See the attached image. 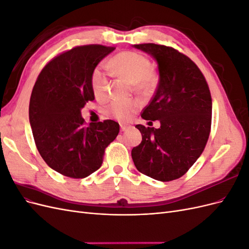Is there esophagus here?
I'll use <instances>...</instances> for the list:
<instances>
[{
    "instance_id": "34e87169",
    "label": "esophagus",
    "mask_w": 249,
    "mask_h": 249,
    "mask_svg": "<svg viewBox=\"0 0 249 249\" xmlns=\"http://www.w3.org/2000/svg\"><path fill=\"white\" fill-rule=\"evenodd\" d=\"M129 125H126V124H120V131H122V132H125V131H127V130H129Z\"/></svg>"
}]
</instances>
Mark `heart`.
Returning <instances> with one entry per match:
<instances>
[{"label": "heart", "instance_id": "heart-1", "mask_svg": "<svg viewBox=\"0 0 249 249\" xmlns=\"http://www.w3.org/2000/svg\"><path fill=\"white\" fill-rule=\"evenodd\" d=\"M109 69L118 76L135 83L139 91H148L153 87L152 64L140 54L134 52H124L113 57L109 63ZM91 86L94 95L105 99L109 90L108 71L103 65H99L91 76ZM139 104L136 101H113L109 106V112L117 119L125 122L136 112Z\"/></svg>", "mask_w": 249, "mask_h": 249}]
</instances>
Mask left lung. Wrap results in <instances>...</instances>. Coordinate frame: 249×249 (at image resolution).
Returning a JSON list of instances; mask_svg holds the SVG:
<instances>
[{"instance_id": "obj_1", "label": "left lung", "mask_w": 249, "mask_h": 249, "mask_svg": "<svg viewBox=\"0 0 249 249\" xmlns=\"http://www.w3.org/2000/svg\"><path fill=\"white\" fill-rule=\"evenodd\" d=\"M134 48L157 61L159 84L141 117L161 125H136L142 141L132 149V159L143 175L169 182L184 176L205 149L212 122L210 89L197 65L173 48L155 43Z\"/></svg>"}]
</instances>
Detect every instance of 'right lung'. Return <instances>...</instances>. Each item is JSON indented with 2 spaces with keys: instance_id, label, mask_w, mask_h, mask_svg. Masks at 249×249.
Listing matches in <instances>:
<instances>
[{
  "instance_id": "right-lung-1",
  "label": "right lung",
  "mask_w": 249,
  "mask_h": 249,
  "mask_svg": "<svg viewBox=\"0 0 249 249\" xmlns=\"http://www.w3.org/2000/svg\"><path fill=\"white\" fill-rule=\"evenodd\" d=\"M115 48L89 44L62 53L43 67L29 105V120L37 149L61 175L83 178L102 166L103 157L119 133L107 119L84 125L81 110L94 100L91 76Z\"/></svg>"
}]
</instances>
